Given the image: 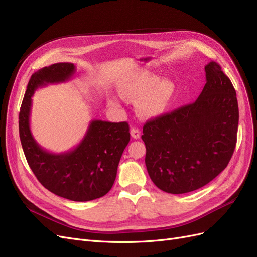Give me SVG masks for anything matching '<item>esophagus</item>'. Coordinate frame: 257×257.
Masks as SVG:
<instances>
[{
    "instance_id": "esophagus-1",
    "label": "esophagus",
    "mask_w": 257,
    "mask_h": 257,
    "mask_svg": "<svg viewBox=\"0 0 257 257\" xmlns=\"http://www.w3.org/2000/svg\"><path fill=\"white\" fill-rule=\"evenodd\" d=\"M130 134H131V137L134 139H140L141 138V131L136 128V127H132L131 130H130Z\"/></svg>"
}]
</instances>
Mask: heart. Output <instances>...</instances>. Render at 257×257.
Segmentation results:
<instances>
[{"label":"heart","instance_id":"b5f03b06","mask_svg":"<svg viewBox=\"0 0 257 257\" xmlns=\"http://www.w3.org/2000/svg\"><path fill=\"white\" fill-rule=\"evenodd\" d=\"M122 97L139 100L140 113L145 117H156L167 112L176 94L173 81L161 79L147 70H138L119 81L117 85ZM110 103L118 104L116 98H110Z\"/></svg>","mask_w":257,"mask_h":257}]
</instances>
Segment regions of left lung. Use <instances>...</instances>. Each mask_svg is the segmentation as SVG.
Segmentation results:
<instances>
[{
    "label": "left lung",
    "mask_w": 257,
    "mask_h": 257,
    "mask_svg": "<svg viewBox=\"0 0 257 257\" xmlns=\"http://www.w3.org/2000/svg\"><path fill=\"white\" fill-rule=\"evenodd\" d=\"M206 84L195 102L145 122V164L162 191L183 194L207 185L234 154L239 121L236 90L221 66H205Z\"/></svg>",
    "instance_id": "left-lung-1"
}]
</instances>
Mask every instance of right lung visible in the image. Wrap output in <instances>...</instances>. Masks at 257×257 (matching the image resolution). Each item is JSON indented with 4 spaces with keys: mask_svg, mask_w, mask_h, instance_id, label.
Segmentation results:
<instances>
[{
    "mask_svg": "<svg viewBox=\"0 0 257 257\" xmlns=\"http://www.w3.org/2000/svg\"><path fill=\"white\" fill-rule=\"evenodd\" d=\"M74 71L71 63H56L32 74L20 107L19 136L27 161L41 185L67 200L87 202L111 190L120 157L130 140L128 122L92 120L80 144L63 154L41 148L30 129L35 90L49 83L68 81Z\"/></svg>",
    "mask_w": 257,
    "mask_h": 257,
    "instance_id": "add662e5",
    "label": "right lung"
}]
</instances>
